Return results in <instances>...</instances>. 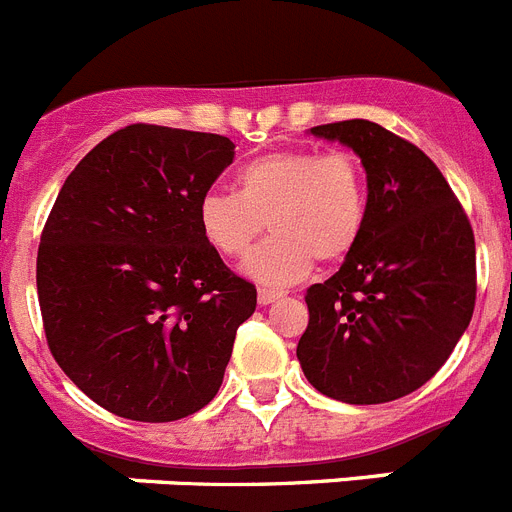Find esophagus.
<instances>
[{
  "mask_svg": "<svg viewBox=\"0 0 512 512\" xmlns=\"http://www.w3.org/2000/svg\"><path fill=\"white\" fill-rule=\"evenodd\" d=\"M283 296V291H273V288H260L257 291V301H260L262 306L273 304V301H278Z\"/></svg>",
  "mask_w": 512,
  "mask_h": 512,
  "instance_id": "1",
  "label": "esophagus"
}]
</instances>
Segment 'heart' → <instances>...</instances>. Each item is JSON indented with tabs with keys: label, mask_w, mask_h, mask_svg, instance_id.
Wrapping results in <instances>:
<instances>
[{
	"label": "heart",
	"mask_w": 512,
	"mask_h": 512,
	"mask_svg": "<svg viewBox=\"0 0 512 512\" xmlns=\"http://www.w3.org/2000/svg\"><path fill=\"white\" fill-rule=\"evenodd\" d=\"M237 193L208 190L198 201V229L211 250L242 257L265 231L244 270L265 286L301 281L314 260L340 262L361 242L368 221V180L350 151L283 149L244 162Z\"/></svg>",
	"instance_id": "1"
}]
</instances>
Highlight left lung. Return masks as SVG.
Masks as SVG:
<instances>
[{
	"label": "left lung",
	"mask_w": 512,
	"mask_h": 512,
	"mask_svg": "<svg viewBox=\"0 0 512 512\" xmlns=\"http://www.w3.org/2000/svg\"><path fill=\"white\" fill-rule=\"evenodd\" d=\"M311 133L361 157L368 221L340 270L306 291L296 358L327 397L391 402L433 379L469 327L474 231L433 159L402 136L361 118Z\"/></svg>",
	"instance_id": "obj_1"
}]
</instances>
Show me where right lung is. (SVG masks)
Wrapping results in <instances>:
<instances>
[{
    "instance_id": "add662e5",
    "label": "right lung",
    "mask_w": 512,
    "mask_h": 512,
    "mask_svg": "<svg viewBox=\"0 0 512 512\" xmlns=\"http://www.w3.org/2000/svg\"><path fill=\"white\" fill-rule=\"evenodd\" d=\"M234 159L219 133L133 123L66 177L38 247L48 348L118 417L172 422L206 407L257 291L198 229V201Z\"/></svg>"
}]
</instances>
